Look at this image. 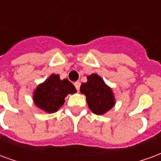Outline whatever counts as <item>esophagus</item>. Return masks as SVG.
I'll use <instances>...</instances> for the list:
<instances>
[{
    "mask_svg": "<svg viewBox=\"0 0 161 161\" xmlns=\"http://www.w3.org/2000/svg\"><path fill=\"white\" fill-rule=\"evenodd\" d=\"M74 85H75V87L77 89V91H79V88H80V82H75L74 83Z\"/></svg>",
    "mask_w": 161,
    "mask_h": 161,
    "instance_id": "obj_1",
    "label": "esophagus"
}]
</instances>
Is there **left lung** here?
I'll list each match as a JSON object with an SVG mask.
<instances>
[{"label": "left lung", "instance_id": "obj_1", "mask_svg": "<svg viewBox=\"0 0 161 161\" xmlns=\"http://www.w3.org/2000/svg\"><path fill=\"white\" fill-rule=\"evenodd\" d=\"M80 92L85 95L89 108L96 115H103L115 104L112 89L97 73L88 76L87 82L81 84Z\"/></svg>", "mask_w": 161, "mask_h": 161}]
</instances>
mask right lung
<instances>
[{"mask_svg": "<svg viewBox=\"0 0 161 161\" xmlns=\"http://www.w3.org/2000/svg\"><path fill=\"white\" fill-rule=\"evenodd\" d=\"M76 92L75 86L68 79L61 80L59 75L52 74L34 90L33 100L40 109L52 114L63 106L67 95Z\"/></svg>", "mask_w": 161, "mask_h": 161, "instance_id": "obj_1", "label": "right lung"}]
</instances>
